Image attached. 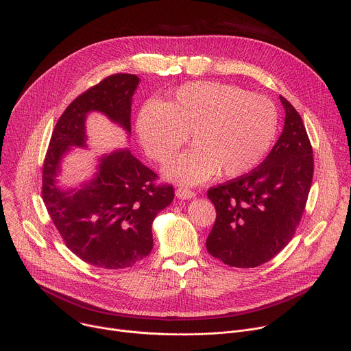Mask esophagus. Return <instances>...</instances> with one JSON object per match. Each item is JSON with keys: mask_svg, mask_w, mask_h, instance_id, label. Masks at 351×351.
Returning <instances> with one entry per match:
<instances>
[{"mask_svg": "<svg viewBox=\"0 0 351 351\" xmlns=\"http://www.w3.org/2000/svg\"><path fill=\"white\" fill-rule=\"evenodd\" d=\"M176 197L180 198V199H191L193 197H195V193L191 191L190 189L179 187V189L176 190Z\"/></svg>", "mask_w": 351, "mask_h": 351, "instance_id": "34e87169", "label": "esophagus"}]
</instances>
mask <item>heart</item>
<instances>
[{"label":"heart","mask_w":351,"mask_h":351,"mask_svg":"<svg viewBox=\"0 0 351 351\" xmlns=\"http://www.w3.org/2000/svg\"><path fill=\"white\" fill-rule=\"evenodd\" d=\"M278 132V111L258 94L215 82H194L172 91L165 104L147 103L136 133L149 158L169 161L189 134L193 148L164 168L169 180L198 184L236 178L254 169L268 154Z\"/></svg>","instance_id":"b5f03b06"}]
</instances>
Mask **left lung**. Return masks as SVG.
Returning <instances> with one entry per match:
<instances>
[{
    "label": "left lung",
    "instance_id": "left-lung-1",
    "mask_svg": "<svg viewBox=\"0 0 351 351\" xmlns=\"http://www.w3.org/2000/svg\"><path fill=\"white\" fill-rule=\"evenodd\" d=\"M285 126L258 168L208 190L217 219L208 253L236 268L272 260L291 240L308 198L314 160L302 117L282 95Z\"/></svg>",
    "mask_w": 351,
    "mask_h": 351
}]
</instances>
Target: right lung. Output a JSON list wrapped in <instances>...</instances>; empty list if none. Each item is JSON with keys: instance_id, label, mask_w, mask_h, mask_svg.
Here are the masks:
<instances>
[{"instance_id": "obj_1", "label": "right lung", "mask_w": 351, "mask_h": 351, "mask_svg": "<svg viewBox=\"0 0 351 351\" xmlns=\"http://www.w3.org/2000/svg\"><path fill=\"white\" fill-rule=\"evenodd\" d=\"M136 75L108 76L80 94L56 125L43 168V199L66 247L90 265L122 269L153 250L152 225L173 199L172 186H156L157 175L129 148L97 156L95 172L76 187L61 186L62 161L72 148H87L86 119L106 115L130 136Z\"/></svg>"}]
</instances>
